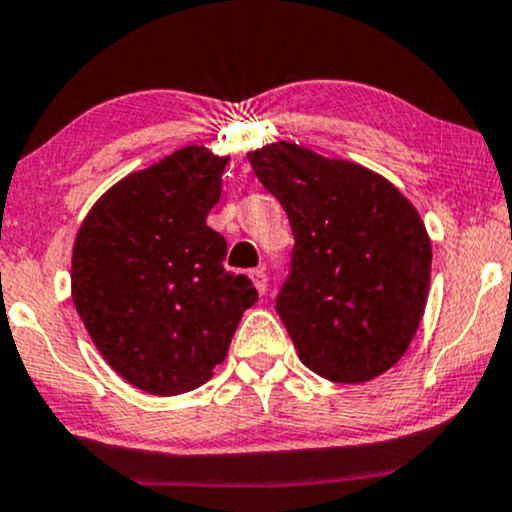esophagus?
Returning <instances> with one entry per match:
<instances>
[{
  "instance_id": "obj_1",
  "label": "esophagus",
  "mask_w": 512,
  "mask_h": 512,
  "mask_svg": "<svg viewBox=\"0 0 512 512\" xmlns=\"http://www.w3.org/2000/svg\"><path fill=\"white\" fill-rule=\"evenodd\" d=\"M249 275H251V280H254V285H256L258 295H266V290H268V278H266V271H263V268H254V271H251Z\"/></svg>"
}]
</instances>
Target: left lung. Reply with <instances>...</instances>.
<instances>
[{"label": "left lung", "instance_id": "8db88e82", "mask_svg": "<svg viewBox=\"0 0 512 512\" xmlns=\"http://www.w3.org/2000/svg\"><path fill=\"white\" fill-rule=\"evenodd\" d=\"M290 220L292 261L275 312L300 360L331 382L387 372L411 346L430 287V239L382 176L292 142L249 154Z\"/></svg>", "mask_w": 512, "mask_h": 512}]
</instances>
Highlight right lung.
Masks as SVG:
<instances>
[{"mask_svg":"<svg viewBox=\"0 0 512 512\" xmlns=\"http://www.w3.org/2000/svg\"><path fill=\"white\" fill-rule=\"evenodd\" d=\"M227 162L191 145L125 176L74 241V307L106 363L142 392L208 382L258 300L244 273L227 271V241L205 222Z\"/></svg>","mask_w":512,"mask_h":512,"instance_id":"right-lung-1","label":"right lung"}]
</instances>
